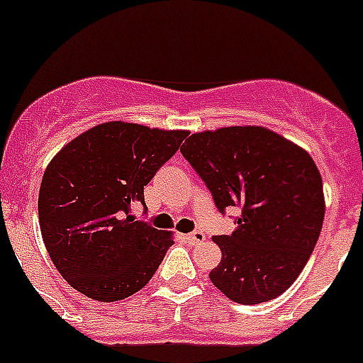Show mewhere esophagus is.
<instances>
[{"mask_svg": "<svg viewBox=\"0 0 363 363\" xmlns=\"http://www.w3.org/2000/svg\"><path fill=\"white\" fill-rule=\"evenodd\" d=\"M185 238H187V242L192 243V245H198V243H201L205 240V234L201 233V230H194V233L187 234Z\"/></svg>", "mask_w": 363, "mask_h": 363, "instance_id": "1", "label": "esophagus"}]
</instances>
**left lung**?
I'll return each instance as SVG.
<instances>
[{"label": "left lung", "mask_w": 363, "mask_h": 363, "mask_svg": "<svg viewBox=\"0 0 363 363\" xmlns=\"http://www.w3.org/2000/svg\"><path fill=\"white\" fill-rule=\"evenodd\" d=\"M179 152L221 214L236 207V230L218 234L221 262L209 278L236 303L255 306L291 287L318 242L322 176L303 149L264 127L192 134Z\"/></svg>", "instance_id": "1"}]
</instances>
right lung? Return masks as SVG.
Returning a JSON list of instances; mask_svg holds the SVG:
<instances>
[{
  "mask_svg": "<svg viewBox=\"0 0 363 363\" xmlns=\"http://www.w3.org/2000/svg\"><path fill=\"white\" fill-rule=\"evenodd\" d=\"M185 136L111 121L54 156L41 179L38 216L50 259L74 289L118 301L152 278L174 242L130 209L142 203L147 211L143 187Z\"/></svg>",
  "mask_w": 363,
  "mask_h": 363,
  "instance_id": "1",
  "label": "right lung"
}]
</instances>
